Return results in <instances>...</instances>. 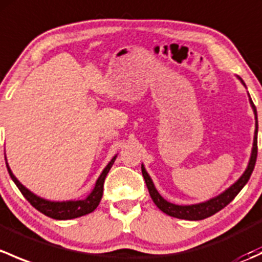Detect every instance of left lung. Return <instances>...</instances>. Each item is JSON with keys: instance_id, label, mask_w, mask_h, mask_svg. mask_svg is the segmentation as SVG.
<instances>
[{"instance_id": "1", "label": "left lung", "mask_w": 262, "mask_h": 262, "mask_svg": "<svg viewBox=\"0 0 262 262\" xmlns=\"http://www.w3.org/2000/svg\"><path fill=\"white\" fill-rule=\"evenodd\" d=\"M238 80L245 84V82L242 81V78L238 77ZM246 86V84H245ZM250 96V95H248ZM250 104L253 109V114H255L256 119V128H255V136H253V144H252V150H251V157L250 162H248L247 168L244 173H242L241 178L234 182L232 186H229L226 191H223L222 194H219L218 196L213 198V199L207 200L204 203H199V204H192V205H176L172 203L167 202V200L163 199L160 195V192L157 191V189L155 187L152 179L148 175V172L144 168V166L142 165V173H143L144 181L148 187V191H149L150 198H152L153 203L157 205V208H160L163 213H166L167 215L175 216L179 219H186V221H202V219L208 218V216L213 215V214L218 213L219 210L223 209L224 207L229 204L234 198L237 196L239 191L242 190V187L247 184V181L250 180V176L252 173L253 168H255L256 158H257V112H256V106L253 105L252 100L250 97Z\"/></svg>"}]
</instances>
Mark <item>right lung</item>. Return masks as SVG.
Returning a JSON list of instances; mask_svg holds the SVG:
<instances>
[{
	"label": "right lung",
	"instance_id": "right-lung-1",
	"mask_svg": "<svg viewBox=\"0 0 262 262\" xmlns=\"http://www.w3.org/2000/svg\"><path fill=\"white\" fill-rule=\"evenodd\" d=\"M116 156L112 158L109 163H107L106 167L104 168V171L101 172V175L97 179L96 184H95L94 190L87 195L84 199L82 200H68V202H50V200L43 199V198L38 196L34 192H31L30 190L26 189L20 181L15 178V175L12 173L11 168L9 167V163L6 162L7 170H9L10 176H11L12 181L16 184L18 190L21 191V194L25 196V199L35 208L36 210H39L40 213L46 214L47 216H50L53 219H59V221H66V219H73L78 218V216L86 215V214L94 212L95 209L99 205L100 200L102 198V191H104V181L106 178L107 172L110 171L112 166L114 165Z\"/></svg>",
	"mask_w": 262,
	"mask_h": 262
}]
</instances>
